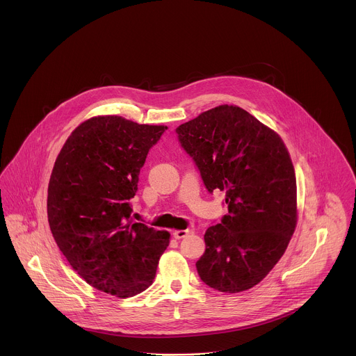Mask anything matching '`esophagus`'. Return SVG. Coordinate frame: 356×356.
<instances>
[{
    "mask_svg": "<svg viewBox=\"0 0 356 356\" xmlns=\"http://www.w3.org/2000/svg\"><path fill=\"white\" fill-rule=\"evenodd\" d=\"M192 233V230H189V229H186V230H175L174 233H172V236L177 238V240H181V238H185L188 234H191Z\"/></svg>",
    "mask_w": 356,
    "mask_h": 356,
    "instance_id": "esophagus-1",
    "label": "esophagus"
}]
</instances>
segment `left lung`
I'll use <instances>...</instances> for the list:
<instances>
[{
	"instance_id": "8db88e82",
	"label": "left lung",
	"mask_w": 356,
	"mask_h": 356,
	"mask_svg": "<svg viewBox=\"0 0 356 356\" xmlns=\"http://www.w3.org/2000/svg\"><path fill=\"white\" fill-rule=\"evenodd\" d=\"M207 191L226 192L229 213L204 234L197 273L205 285L237 293L259 284L296 227V175L281 137L245 109L219 105L177 127Z\"/></svg>"
}]
</instances>
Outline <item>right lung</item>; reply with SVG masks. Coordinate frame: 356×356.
Wrapping results in <instances>:
<instances>
[{
  "mask_svg": "<svg viewBox=\"0 0 356 356\" xmlns=\"http://www.w3.org/2000/svg\"><path fill=\"white\" fill-rule=\"evenodd\" d=\"M165 130L115 115L92 118L71 133L51 171L48 220L57 247L89 285L122 299L149 288L170 243L167 232L131 222L129 203Z\"/></svg>",
  "mask_w": 356,
  "mask_h": 356,
  "instance_id": "1",
  "label": "right lung"
}]
</instances>
